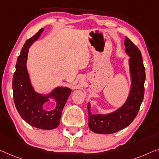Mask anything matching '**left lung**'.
I'll use <instances>...</instances> for the list:
<instances>
[{
    "label": "left lung",
    "instance_id": "1",
    "mask_svg": "<svg viewBox=\"0 0 159 159\" xmlns=\"http://www.w3.org/2000/svg\"><path fill=\"white\" fill-rule=\"evenodd\" d=\"M125 52L129 55L132 84L129 97L121 108L108 115H93L88 104L89 127L99 134H111L121 130L131 124L139 111L144 97L146 69L142 55L137 46L127 37L125 40Z\"/></svg>",
    "mask_w": 159,
    "mask_h": 159
}]
</instances>
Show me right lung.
<instances>
[{
    "instance_id": "right-lung-1",
    "label": "right lung",
    "mask_w": 159,
    "mask_h": 159,
    "mask_svg": "<svg viewBox=\"0 0 159 159\" xmlns=\"http://www.w3.org/2000/svg\"><path fill=\"white\" fill-rule=\"evenodd\" d=\"M42 31L43 29H41L39 32L26 40L18 57L12 81L13 97L18 112L28 124L37 128L52 129L59 125L62 111L70 94L71 89L57 87L50 95L43 96L36 93L31 85L26 66L28 51ZM49 97L55 98L57 102V107L51 111L43 108V104L48 101Z\"/></svg>"
}]
</instances>
